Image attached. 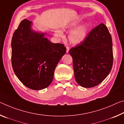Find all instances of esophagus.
Segmentation results:
<instances>
[{"instance_id": "1", "label": "esophagus", "mask_w": 124, "mask_h": 124, "mask_svg": "<svg viewBox=\"0 0 124 124\" xmlns=\"http://www.w3.org/2000/svg\"><path fill=\"white\" fill-rule=\"evenodd\" d=\"M69 50H70V48H69V47L66 46V53H68V51H69Z\"/></svg>"}]
</instances>
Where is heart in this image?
Here are the masks:
<instances>
[{
	"label": "heart",
	"instance_id": "1",
	"mask_svg": "<svg viewBox=\"0 0 124 124\" xmlns=\"http://www.w3.org/2000/svg\"><path fill=\"white\" fill-rule=\"evenodd\" d=\"M80 22V20H76L68 25V28L70 30H73L79 25ZM88 31H89V26L87 24L80 25L79 27H77L74 30L72 31L68 35V39L70 42L73 45L82 44L87 38ZM55 34L58 37L63 36L62 32L60 30H56Z\"/></svg>",
	"mask_w": 124,
	"mask_h": 124
}]
</instances>
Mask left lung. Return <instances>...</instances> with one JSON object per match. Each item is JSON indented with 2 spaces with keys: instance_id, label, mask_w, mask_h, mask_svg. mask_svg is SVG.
<instances>
[{
  "instance_id": "1",
  "label": "left lung",
  "mask_w": 124,
  "mask_h": 124,
  "mask_svg": "<svg viewBox=\"0 0 124 124\" xmlns=\"http://www.w3.org/2000/svg\"><path fill=\"white\" fill-rule=\"evenodd\" d=\"M75 79L84 88L98 85L111 71L113 43L107 27L101 23L93 29L80 45L70 49Z\"/></svg>"
}]
</instances>
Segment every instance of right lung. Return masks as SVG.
<instances>
[{
	"mask_svg": "<svg viewBox=\"0 0 124 124\" xmlns=\"http://www.w3.org/2000/svg\"><path fill=\"white\" fill-rule=\"evenodd\" d=\"M32 22L24 19L11 40V63L15 75L23 85L32 90L48 87L66 48L54 44L45 35L32 29Z\"/></svg>",
	"mask_w": 124,
	"mask_h": 124,
	"instance_id": "add662e5",
	"label": "right lung"
}]
</instances>
